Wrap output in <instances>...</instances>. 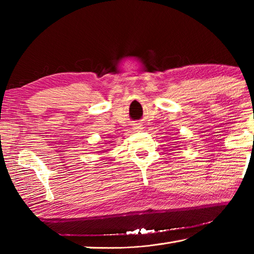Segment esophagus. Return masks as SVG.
I'll list each match as a JSON object with an SVG mask.
<instances>
[{
	"label": "esophagus",
	"instance_id": "esophagus-1",
	"mask_svg": "<svg viewBox=\"0 0 254 254\" xmlns=\"http://www.w3.org/2000/svg\"><path fill=\"white\" fill-rule=\"evenodd\" d=\"M133 128L134 130H142V124L141 123H135L134 124V127H133Z\"/></svg>",
	"mask_w": 254,
	"mask_h": 254
}]
</instances>
